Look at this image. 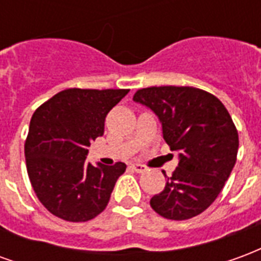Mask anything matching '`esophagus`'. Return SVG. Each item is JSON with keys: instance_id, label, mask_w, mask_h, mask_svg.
<instances>
[{"instance_id": "obj_1", "label": "esophagus", "mask_w": 261, "mask_h": 261, "mask_svg": "<svg viewBox=\"0 0 261 261\" xmlns=\"http://www.w3.org/2000/svg\"><path fill=\"white\" fill-rule=\"evenodd\" d=\"M131 168H133V170H136L137 173H142V172H145V170L148 169L145 165L141 164H133L131 165Z\"/></svg>"}]
</instances>
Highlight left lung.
<instances>
[{"label": "left lung", "mask_w": 261, "mask_h": 261, "mask_svg": "<svg viewBox=\"0 0 261 261\" xmlns=\"http://www.w3.org/2000/svg\"><path fill=\"white\" fill-rule=\"evenodd\" d=\"M133 99L153 110L165 141L180 152L177 168L164 192L151 198V207L173 221L201 214L235 166L239 136L230 114L218 97L194 86H149L138 89Z\"/></svg>", "instance_id": "obj_1"}]
</instances>
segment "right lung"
Masks as SVG:
<instances>
[{
    "label": "right lung",
    "mask_w": 261,
    "mask_h": 261,
    "mask_svg": "<svg viewBox=\"0 0 261 261\" xmlns=\"http://www.w3.org/2000/svg\"><path fill=\"white\" fill-rule=\"evenodd\" d=\"M130 89L59 92L36 109L25 142L26 169L39 201L47 211L85 222L102 213L125 164L95 168L85 162L88 147L105 133L108 113Z\"/></svg>",
    "instance_id": "right-lung-1"
}]
</instances>
